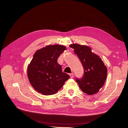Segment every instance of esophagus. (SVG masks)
<instances>
[{
	"mask_svg": "<svg viewBox=\"0 0 128 128\" xmlns=\"http://www.w3.org/2000/svg\"><path fill=\"white\" fill-rule=\"evenodd\" d=\"M70 77L71 78H72L74 77V74L73 73H71V74H70Z\"/></svg>",
	"mask_w": 128,
	"mask_h": 128,
	"instance_id": "34e87169",
	"label": "esophagus"
}]
</instances>
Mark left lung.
<instances>
[{
	"instance_id": "left-lung-1",
	"label": "left lung",
	"mask_w": 128,
	"mask_h": 128,
	"mask_svg": "<svg viewBox=\"0 0 128 128\" xmlns=\"http://www.w3.org/2000/svg\"><path fill=\"white\" fill-rule=\"evenodd\" d=\"M70 46L74 49L84 70L82 78H76L79 88L88 95L98 93L103 86L107 77V70L102 59L86 46L74 44Z\"/></svg>"
}]
</instances>
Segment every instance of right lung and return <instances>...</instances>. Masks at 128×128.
<instances>
[{
	"label": "right lung",
	"mask_w": 128,
	"mask_h": 128,
	"mask_svg": "<svg viewBox=\"0 0 128 128\" xmlns=\"http://www.w3.org/2000/svg\"><path fill=\"white\" fill-rule=\"evenodd\" d=\"M66 49L62 45H51L35 53L28 66V76L31 85L38 92L46 96L56 94L70 78L57 62Z\"/></svg>",
	"instance_id": "1"
}]
</instances>
